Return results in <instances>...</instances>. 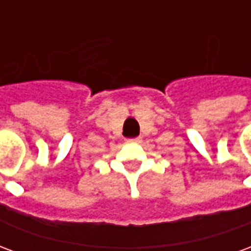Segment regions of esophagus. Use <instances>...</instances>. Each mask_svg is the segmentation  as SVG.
Segmentation results:
<instances>
[{"label": "esophagus", "instance_id": "obj_1", "mask_svg": "<svg viewBox=\"0 0 251 251\" xmlns=\"http://www.w3.org/2000/svg\"><path fill=\"white\" fill-rule=\"evenodd\" d=\"M127 142H130V144H133V142H140V137H136V138H129Z\"/></svg>", "mask_w": 251, "mask_h": 251}]
</instances>
